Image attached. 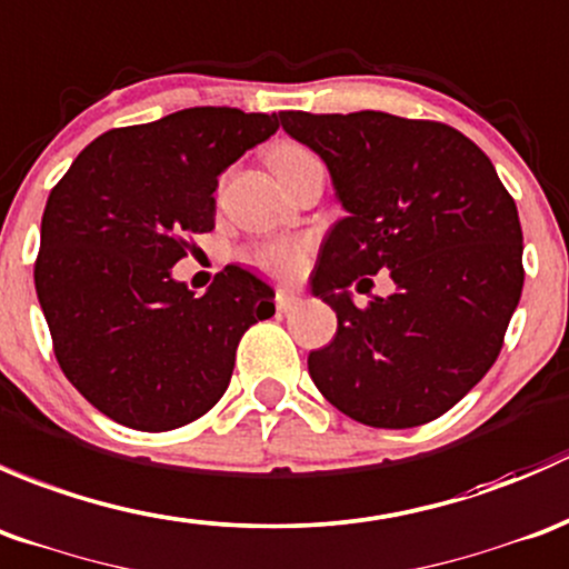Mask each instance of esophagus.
<instances>
[{"label":"esophagus","mask_w":569,"mask_h":569,"mask_svg":"<svg viewBox=\"0 0 569 569\" xmlns=\"http://www.w3.org/2000/svg\"><path fill=\"white\" fill-rule=\"evenodd\" d=\"M273 301H277L279 312H290V309H296L298 303H301V298H298V292L282 287V290H277V298H273Z\"/></svg>","instance_id":"obj_1"}]
</instances>
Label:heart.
Here are the masks:
<instances>
[{
	"label": "heart",
	"instance_id": "b5f03b06",
	"mask_svg": "<svg viewBox=\"0 0 569 569\" xmlns=\"http://www.w3.org/2000/svg\"><path fill=\"white\" fill-rule=\"evenodd\" d=\"M266 158H268V167L273 169V174H282L284 169L296 167V163H301L303 158H312V153H309L303 144L287 142V139H282V142L268 148ZM254 262L268 273H277V277H292V273L298 271V266H301V246L287 243V241L266 243L254 251Z\"/></svg>",
	"mask_w": 569,
	"mask_h": 569
}]
</instances>
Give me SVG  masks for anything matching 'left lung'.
Wrapping results in <instances>:
<instances>
[{
	"mask_svg": "<svg viewBox=\"0 0 569 569\" xmlns=\"http://www.w3.org/2000/svg\"><path fill=\"white\" fill-rule=\"evenodd\" d=\"M326 161L342 208L320 246L312 292L337 333L309 353L320 395L386 430L425 425L460 402L499 359L523 290L518 208L490 158L452 126L386 111H279ZM389 270L391 297L352 303Z\"/></svg>",
	"mask_w": 569,
	"mask_h": 569,
	"instance_id": "8db88e82",
	"label": "left lung"
}]
</instances>
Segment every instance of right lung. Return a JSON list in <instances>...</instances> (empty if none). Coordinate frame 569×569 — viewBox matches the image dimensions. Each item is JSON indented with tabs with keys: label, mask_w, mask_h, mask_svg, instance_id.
I'll return each mask as SVG.
<instances>
[{
	"label": "right lung",
	"mask_w": 569,
	"mask_h": 569,
	"mask_svg": "<svg viewBox=\"0 0 569 569\" xmlns=\"http://www.w3.org/2000/svg\"><path fill=\"white\" fill-rule=\"evenodd\" d=\"M277 128L262 111H174L98 137L51 189L34 290L62 372L109 419L163 432L208 413L246 328L273 315L243 268L194 298L172 266L213 230L219 174Z\"/></svg>",
	"instance_id": "1"
}]
</instances>
